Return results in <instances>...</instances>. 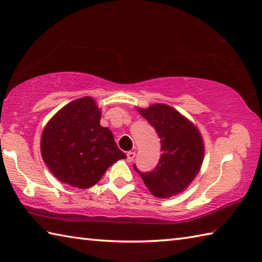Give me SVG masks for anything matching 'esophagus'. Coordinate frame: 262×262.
Returning <instances> with one entry per match:
<instances>
[{
    "instance_id": "34e87169",
    "label": "esophagus",
    "mask_w": 262,
    "mask_h": 262,
    "mask_svg": "<svg viewBox=\"0 0 262 262\" xmlns=\"http://www.w3.org/2000/svg\"><path fill=\"white\" fill-rule=\"evenodd\" d=\"M135 155H136V153H135V152H133V151L128 152V153H127V161H128V162H132V161L134 160Z\"/></svg>"
}]
</instances>
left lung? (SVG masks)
Returning <instances> with one entry per match:
<instances>
[{"label": "left lung", "instance_id": "1", "mask_svg": "<svg viewBox=\"0 0 262 262\" xmlns=\"http://www.w3.org/2000/svg\"><path fill=\"white\" fill-rule=\"evenodd\" d=\"M136 109L157 130L162 154L153 171L141 173L134 165L135 170L155 197L170 198L185 191L204 161V141L197 126L164 103Z\"/></svg>", "mask_w": 262, "mask_h": 262}]
</instances>
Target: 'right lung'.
Wrapping results in <instances>:
<instances>
[{"label":"right lung","mask_w":262,"mask_h":262,"mask_svg":"<svg viewBox=\"0 0 262 262\" xmlns=\"http://www.w3.org/2000/svg\"><path fill=\"white\" fill-rule=\"evenodd\" d=\"M100 119L101 110L96 100L83 97L64 105L46 124L40 140L41 157L60 182L91 188L110 165L127 158Z\"/></svg>","instance_id":"1"}]
</instances>
